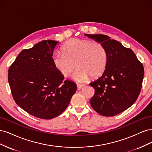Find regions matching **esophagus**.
Listing matches in <instances>:
<instances>
[{
  "instance_id": "obj_1",
  "label": "esophagus",
  "mask_w": 152,
  "mask_h": 152,
  "mask_svg": "<svg viewBox=\"0 0 152 152\" xmlns=\"http://www.w3.org/2000/svg\"><path fill=\"white\" fill-rule=\"evenodd\" d=\"M84 85L83 84H77V90H80L82 87H83Z\"/></svg>"
}]
</instances>
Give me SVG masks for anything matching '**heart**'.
I'll return each mask as SVG.
<instances>
[{
	"label": "heart",
	"mask_w": 152,
	"mask_h": 152,
	"mask_svg": "<svg viewBox=\"0 0 152 152\" xmlns=\"http://www.w3.org/2000/svg\"><path fill=\"white\" fill-rule=\"evenodd\" d=\"M63 52L55 53L53 64L64 77H68L74 70L77 81H84L91 77L96 79L104 73L108 63V53L104 45L98 42L73 39L66 42Z\"/></svg>",
	"instance_id": "obj_1"
}]
</instances>
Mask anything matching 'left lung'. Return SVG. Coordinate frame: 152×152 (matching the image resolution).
I'll use <instances>...</instances> for the list:
<instances>
[{
	"label": "left lung",
	"instance_id": "obj_1",
	"mask_svg": "<svg viewBox=\"0 0 152 152\" xmlns=\"http://www.w3.org/2000/svg\"><path fill=\"white\" fill-rule=\"evenodd\" d=\"M105 47L108 63L102 76L90 83L95 93L91 107L105 117L117 115L135 103L141 92L144 67L130 48L103 35L85 34Z\"/></svg>",
	"mask_w": 152,
	"mask_h": 152
}]
</instances>
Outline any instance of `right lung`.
<instances>
[{
  "label": "right lung",
  "instance_id": "obj_1",
  "mask_svg": "<svg viewBox=\"0 0 152 152\" xmlns=\"http://www.w3.org/2000/svg\"><path fill=\"white\" fill-rule=\"evenodd\" d=\"M59 42L42 40L23 50L9 68L8 82L14 100L35 117L51 119L67 108L76 84L55 68L53 50Z\"/></svg>",
  "mask_w": 152,
  "mask_h": 152
}]
</instances>
